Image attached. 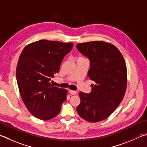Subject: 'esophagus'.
<instances>
[{
  "instance_id": "esophagus-1",
  "label": "esophagus",
  "mask_w": 147,
  "mask_h": 147,
  "mask_svg": "<svg viewBox=\"0 0 147 147\" xmlns=\"http://www.w3.org/2000/svg\"><path fill=\"white\" fill-rule=\"evenodd\" d=\"M69 92H70V94H73V95H74L76 94L77 92L76 91V90H69Z\"/></svg>"
}]
</instances>
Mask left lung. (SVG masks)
Returning <instances> with one entry per match:
<instances>
[{"label": "left lung", "instance_id": "8db88e82", "mask_svg": "<svg viewBox=\"0 0 147 147\" xmlns=\"http://www.w3.org/2000/svg\"><path fill=\"white\" fill-rule=\"evenodd\" d=\"M76 47L89 59L87 76L95 82L89 94L79 93L77 113L86 121L98 122L107 118L123 99L127 84L126 63L118 48L108 42H85Z\"/></svg>", "mask_w": 147, "mask_h": 147}]
</instances>
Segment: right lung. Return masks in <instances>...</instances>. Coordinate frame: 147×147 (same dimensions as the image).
Here are the masks:
<instances>
[{
  "instance_id": "obj_1",
  "label": "right lung",
  "mask_w": 147,
  "mask_h": 147,
  "mask_svg": "<svg viewBox=\"0 0 147 147\" xmlns=\"http://www.w3.org/2000/svg\"><path fill=\"white\" fill-rule=\"evenodd\" d=\"M73 46L72 42L40 40L21 53L16 71L18 89L26 108L36 118L49 120L59 114L67 90L49 82Z\"/></svg>"
}]
</instances>
